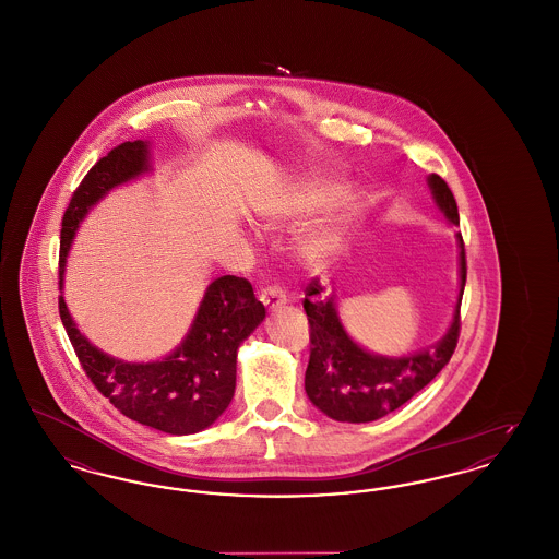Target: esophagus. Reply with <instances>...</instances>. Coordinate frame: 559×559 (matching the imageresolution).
Instances as JSON below:
<instances>
[{"label":"esophagus","mask_w":559,"mask_h":559,"mask_svg":"<svg viewBox=\"0 0 559 559\" xmlns=\"http://www.w3.org/2000/svg\"><path fill=\"white\" fill-rule=\"evenodd\" d=\"M260 301L266 306L267 310H276V308H281L283 304H287V293L283 292L281 287L272 285V287L262 289V293H260Z\"/></svg>","instance_id":"34e87169"}]
</instances>
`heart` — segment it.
Returning a JSON list of instances; mask_svg holds the SVG:
<instances>
[{
  "mask_svg": "<svg viewBox=\"0 0 559 559\" xmlns=\"http://www.w3.org/2000/svg\"><path fill=\"white\" fill-rule=\"evenodd\" d=\"M337 194H340L337 187H320L319 190H314L312 199H314V201H331V199H335ZM333 249H335V240L322 239L306 245L301 253H304V258H306L308 264L322 266V264L329 260V255L333 253Z\"/></svg>",
  "mask_w": 559,
  "mask_h": 559,
  "instance_id": "heart-1",
  "label": "heart"
}]
</instances>
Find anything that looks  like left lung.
<instances>
[{"label":"left lung","instance_id":"1","mask_svg":"<svg viewBox=\"0 0 559 559\" xmlns=\"http://www.w3.org/2000/svg\"><path fill=\"white\" fill-rule=\"evenodd\" d=\"M427 182L440 212L456 226L459 210L449 185L436 174H431ZM459 247L461 292L454 306L451 329L431 349L411 356L392 358L362 349L342 326L335 299L322 295L319 278L310 281L304 297L312 344L306 369V394L326 417L347 424L381 419L421 392L449 365L459 342L461 299L467 278L465 245L461 237Z\"/></svg>","mask_w":559,"mask_h":559}]
</instances>
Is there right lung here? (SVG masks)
Returning <instances> with one entry per match:
<instances>
[{
    "mask_svg": "<svg viewBox=\"0 0 559 559\" xmlns=\"http://www.w3.org/2000/svg\"><path fill=\"white\" fill-rule=\"evenodd\" d=\"M148 144L142 140L115 146L85 174L62 217L58 287L71 240L87 212L110 188L148 171ZM58 312L80 358L81 369L126 417L165 433H197L228 408L237 385V349L266 317L253 287L240 276H219L207 287L185 342L155 362H123L92 346L71 319L62 295Z\"/></svg>",
    "mask_w": 559,
    "mask_h": 559,
    "instance_id": "right-lung-1",
    "label": "right lung"
}]
</instances>
